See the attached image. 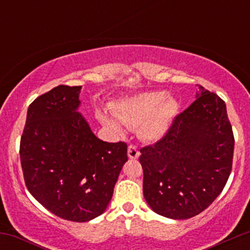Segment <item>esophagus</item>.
<instances>
[{
  "label": "esophagus",
  "mask_w": 250,
  "mask_h": 250,
  "mask_svg": "<svg viewBox=\"0 0 250 250\" xmlns=\"http://www.w3.org/2000/svg\"><path fill=\"white\" fill-rule=\"evenodd\" d=\"M128 156H129V159H137V157L140 156V150L139 149H137V147L136 146H133V145H130L128 147Z\"/></svg>",
  "instance_id": "esophagus-1"
}]
</instances>
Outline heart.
Here are the masks:
<instances>
[{
  "label": "heart",
  "instance_id": "heart-1",
  "mask_svg": "<svg viewBox=\"0 0 250 250\" xmlns=\"http://www.w3.org/2000/svg\"><path fill=\"white\" fill-rule=\"evenodd\" d=\"M163 91H148L117 103L113 114L102 111L100 120L104 125L121 133L123 125L127 127L140 126L145 139L157 140L168 131L174 117L179 111L176 100L167 97Z\"/></svg>",
  "mask_w": 250,
  "mask_h": 250
}]
</instances>
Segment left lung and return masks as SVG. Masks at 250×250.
I'll return each mask as SVG.
<instances>
[{
  "label": "left lung",
  "instance_id": "8db88e82",
  "mask_svg": "<svg viewBox=\"0 0 250 250\" xmlns=\"http://www.w3.org/2000/svg\"><path fill=\"white\" fill-rule=\"evenodd\" d=\"M140 151L149 207L174 220L200 214L223 190L233 166L234 135L225 101L199 85L196 100L167 134Z\"/></svg>",
  "mask_w": 250,
  "mask_h": 250
}]
</instances>
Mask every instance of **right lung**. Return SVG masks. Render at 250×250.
<instances>
[{"label": "right lung", "instance_id": "right-lung-1", "mask_svg": "<svg viewBox=\"0 0 250 250\" xmlns=\"http://www.w3.org/2000/svg\"><path fill=\"white\" fill-rule=\"evenodd\" d=\"M81 85H59L28 108L20 143L25 186L61 219L87 222L101 215L125 162L127 143L97 139L77 111Z\"/></svg>", "mask_w": 250, "mask_h": 250}]
</instances>
